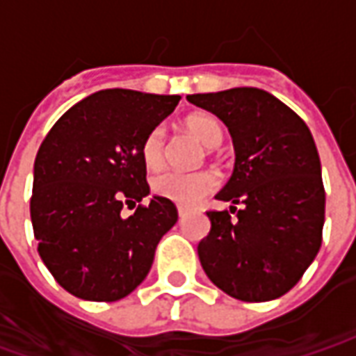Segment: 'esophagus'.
I'll return each mask as SVG.
<instances>
[{
  "label": "esophagus",
  "mask_w": 356,
  "mask_h": 356,
  "mask_svg": "<svg viewBox=\"0 0 356 356\" xmlns=\"http://www.w3.org/2000/svg\"><path fill=\"white\" fill-rule=\"evenodd\" d=\"M177 213H179V219H185L188 216V211L185 208H177Z\"/></svg>",
  "instance_id": "34e87169"
}]
</instances>
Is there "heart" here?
Masks as SVG:
<instances>
[{
	"label": "heart",
	"instance_id": "heart-1",
	"mask_svg": "<svg viewBox=\"0 0 356 356\" xmlns=\"http://www.w3.org/2000/svg\"><path fill=\"white\" fill-rule=\"evenodd\" d=\"M188 131L209 148H216L223 140V129L217 120L209 116H193L186 120ZM140 156L148 170H160L165 162V131L162 125L147 133L140 145ZM219 185L213 171H163L152 179V191L165 200L179 204L183 208H194L208 198Z\"/></svg>",
	"mask_w": 356,
	"mask_h": 356
}]
</instances>
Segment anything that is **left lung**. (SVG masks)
Masks as SVG:
<instances>
[{
    "instance_id": "8db88e82",
    "label": "left lung",
    "mask_w": 356,
    "mask_h": 356,
    "mask_svg": "<svg viewBox=\"0 0 356 356\" xmlns=\"http://www.w3.org/2000/svg\"><path fill=\"white\" fill-rule=\"evenodd\" d=\"M186 101L229 127L236 152L231 179L216 196L232 202L231 211H208L211 229L198 244L202 268L240 301L280 298L322 244L326 194L313 135L290 106L263 89L188 95Z\"/></svg>"
}]
</instances>
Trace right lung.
Wrapping results in <instances>:
<instances>
[{"mask_svg": "<svg viewBox=\"0 0 356 356\" xmlns=\"http://www.w3.org/2000/svg\"><path fill=\"white\" fill-rule=\"evenodd\" d=\"M179 95L104 89L58 118L34 162L30 217L38 252L66 291L88 301L129 296L154 261L177 208L150 194L140 145L170 116Z\"/></svg>", "mask_w": 356, "mask_h": 356, "instance_id": "1", "label": "right lung"}]
</instances>
